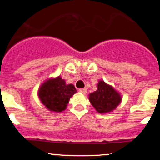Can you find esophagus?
<instances>
[{
  "label": "esophagus",
  "mask_w": 160,
  "mask_h": 160,
  "mask_svg": "<svg viewBox=\"0 0 160 160\" xmlns=\"http://www.w3.org/2000/svg\"><path fill=\"white\" fill-rule=\"evenodd\" d=\"M79 91H80L81 93H82V94H86V93L87 92V89H86V88H82V89H79Z\"/></svg>",
  "instance_id": "34e87169"
}]
</instances>
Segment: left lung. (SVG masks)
<instances>
[{"instance_id":"left-lung-1","label":"left lung","mask_w":160,"mask_h":160,"mask_svg":"<svg viewBox=\"0 0 160 160\" xmlns=\"http://www.w3.org/2000/svg\"><path fill=\"white\" fill-rule=\"evenodd\" d=\"M89 101L98 113H106L119 105L121 97L111 86L100 80L98 83V89L89 94Z\"/></svg>"}]
</instances>
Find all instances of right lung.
<instances>
[{
	"label": "right lung",
	"instance_id": "obj_1",
	"mask_svg": "<svg viewBox=\"0 0 160 160\" xmlns=\"http://www.w3.org/2000/svg\"><path fill=\"white\" fill-rule=\"evenodd\" d=\"M76 92L74 85H66L65 80L58 77L45 82L40 86L38 95L47 109L54 112H62L67 107L70 98Z\"/></svg>",
	"mask_w": 160,
	"mask_h": 160
}]
</instances>
